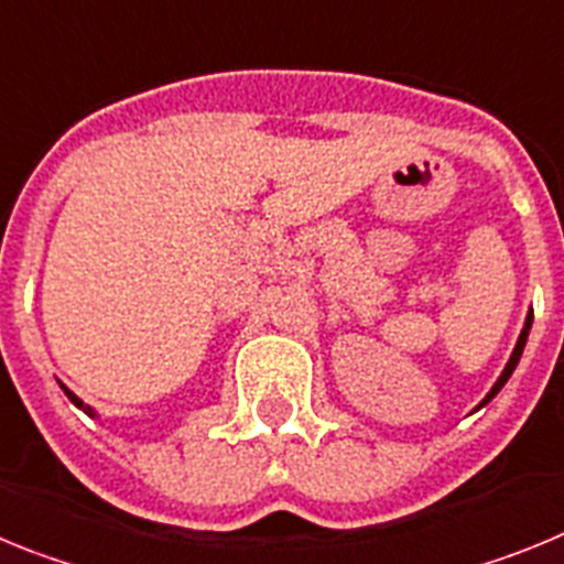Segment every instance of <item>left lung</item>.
I'll use <instances>...</instances> for the list:
<instances>
[{"mask_svg":"<svg viewBox=\"0 0 564 564\" xmlns=\"http://www.w3.org/2000/svg\"><path fill=\"white\" fill-rule=\"evenodd\" d=\"M531 322H534V313H528V318H525V327H522L520 338H517V347H514V352H511V358H508L506 370H502V376L497 378V383H495V387H491V392H488V395L482 398V403H480V406H486V403L491 401V398H495L497 392L502 390V387H506V381H508V378H511V372H514V367H517V364H520V356H522V350H525V341H528V330H531Z\"/></svg>","mask_w":564,"mask_h":564,"instance_id":"1","label":"left lung"}]
</instances>
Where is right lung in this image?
<instances>
[{
    "instance_id": "add662e5",
    "label": "right lung",
    "mask_w": 564,
    "mask_h": 564,
    "mask_svg": "<svg viewBox=\"0 0 564 564\" xmlns=\"http://www.w3.org/2000/svg\"><path fill=\"white\" fill-rule=\"evenodd\" d=\"M62 390H64V395H67V398H69V401L76 403L78 410H84V412H87V415H93V410H89V406H84V401H82V398H78V395H73V392H69V390H67V387H62Z\"/></svg>"
}]
</instances>
